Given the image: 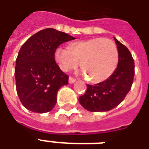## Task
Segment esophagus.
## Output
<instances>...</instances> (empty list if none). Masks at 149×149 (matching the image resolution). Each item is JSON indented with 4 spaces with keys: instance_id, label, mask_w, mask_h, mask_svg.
Returning a JSON list of instances; mask_svg holds the SVG:
<instances>
[{
    "instance_id": "1",
    "label": "esophagus",
    "mask_w": 149,
    "mask_h": 149,
    "mask_svg": "<svg viewBox=\"0 0 149 149\" xmlns=\"http://www.w3.org/2000/svg\"><path fill=\"white\" fill-rule=\"evenodd\" d=\"M75 81H76V79L73 77H70L68 78V83L69 84H73Z\"/></svg>"
}]
</instances>
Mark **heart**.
Here are the masks:
<instances>
[{"label": "heart", "mask_w": 149, "mask_h": 149, "mask_svg": "<svg viewBox=\"0 0 149 149\" xmlns=\"http://www.w3.org/2000/svg\"><path fill=\"white\" fill-rule=\"evenodd\" d=\"M54 59L59 68L69 72L81 64V74L93 83H100L115 72L119 61L118 49L108 38H92L72 43L68 49L56 48Z\"/></svg>", "instance_id": "b5f03b06"}]
</instances>
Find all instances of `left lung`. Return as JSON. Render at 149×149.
<instances>
[{"instance_id": "obj_1", "label": "left lung", "mask_w": 149, "mask_h": 149, "mask_svg": "<svg viewBox=\"0 0 149 149\" xmlns=\"http://www.w3.org/2000/svg\"><path fill=\"white\" fill-rule=\"evenodd\" d=\"M119 54L117 68L109 78L100 83L87 84L86 93L79 97V102L90 112H106L124 100L130 91L135 75L134 61L128 48L116 39Z\"/></svg>"}]
</instances>
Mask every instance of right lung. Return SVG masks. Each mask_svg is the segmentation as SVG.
Listing matches in <instances>:
<instances>
[{
	"label": "right lung",
	"mask_w": 149,
	"mask_h": 149,
	"mask_svg": "<svg viewBox=\"0 0 149 149\" xmlns=\"http://www.w3.org/2000/svg\"><path fill=\"white\" fill-rule=\"evenodd\" d=\"M75 38L54 29H45L23 44L16 60L15 79L18 97L27 109L48 112L56 103L59 88L68 83V76L54 59L60 45Z\"/></svg>",
	"instance_id": "1"
}]
</instances>
